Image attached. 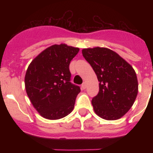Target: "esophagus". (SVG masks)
<instances>
[{"mask_svg": "<svg viewBox=\"0 0 153 153\" xmlns=\"http://www.w3.org/2000/svg\"><path fill=\"white\" fill-rule=\"evenodd\" d=\"M81 87H82V89H83V90H85V89H86V83H83V84L81 85Z\"/></svg>", "mask_w": 153, "mask_h": 153, "instance_id": "1", "label": "esophagus"}]
</instances>
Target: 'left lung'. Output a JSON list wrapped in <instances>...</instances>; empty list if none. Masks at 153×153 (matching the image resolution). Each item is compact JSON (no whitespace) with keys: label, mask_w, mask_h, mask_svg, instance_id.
Masks as SVG:
<instances>
[{"label":"left lung","mask_w":153,"mask_h":153,"mask_svg":"<svg viewBox=\"0 0 153 153\" xmlns=\"http://www.w3.org/2000/svg\"><path fill=\"white\" fill-rule=\"evenodd\" d=\"M100 82V90L92 99L95 113L104 120H116L129 111L138 93L136 72L114 51L104 47L82 51Z\"/></svg>","instance_id":"left-lung-1"}]
</instances>
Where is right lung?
<instances>
[{
	"label": "right lung",
	"mask_w": 153,
	"mask_h": 153,
	"mask_svg": "<svg viewBox=\"0 0 153 153\" xmlns=\"http://www.w3.org/2000/svg\"><path fill=\"white\" fill-rule=\"evenodd\" d=\"M79 51L77 47L55 44L29 65L25 75L27 94L44 118L58 120L73 111L80 88L70 82L69 66Z\"/></svg>",
	"instance_id": "obj_1"
}]
</instances>
